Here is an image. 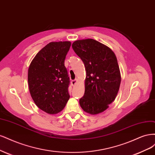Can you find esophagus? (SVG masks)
Segmentation results:
<instances>
[{"label": "esophagus", "mask_w": 155, "mask_h": 155, "mask_svg": "<svg viewBox=\"0 0 155 155\" xmlns=\"http://www.w3.org/2000/svg\"><path fill=\"white\" fill-rule=\"evenodd\" d=\"M77 82H78V81L77 80H73V81H71V85L73 86H75V85L77 84Z\"/></svg>", "instance_id": "obj_1"}]
</instances>
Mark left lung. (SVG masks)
Listing matches in <instances>:
<instances>
[{
	"label": "left lung",
	"mask_w": 155,
	"mask_h": 155,
	"mask_svg": "<svg viewBox=\"0 0 155 155\" xmlns=\"http://www.w3.org/2000/svg\"><path fill=\"white\" fill-rule=\"evenodd\" d=\"M74 51L83 61L86 71L84 95L79 103L84 111L101 113L115 99L121 75L115 54L92 38L78 40L72 44Z\"/></svg>",
	"instance_id": "obj_1"
}]
</instances>
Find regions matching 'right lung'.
Listing matches in <instances>:
<instances>
[{
	"instance_id": "add662e5",
	"label": "right lung",
	"mask_w": 155,
	"mask_h": 155,
	"mask_svg": "<svg viewBox=\"0 0 155 155\" xmlns=\"http://www.w3.org/2000/svg\"><path fill=\"white\" fill-rule=\"evenodd\" d=\"M71 42H51L36 54L28 69L31 96L37 106L49 114H57L69 99V78L64 61Z\"/></svg>"
}]
</instances>
